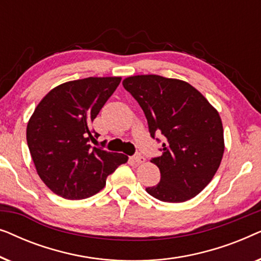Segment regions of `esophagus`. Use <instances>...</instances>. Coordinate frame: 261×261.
Returning a JSON list of instances; mask_svg holds the SVG:
<instances>
[{"mask_svg": "<svg viewBox=\"0 0 261 261\" xmlns=\"http://www.w3.org/2000/svg\"><path fill=\"white\" fill-rule=\"evenodd\" d=\"M133 162L135 163V164H138V165H140V164H144L145 162H146V159L144 158V156H142L141 154H137V155H134L133 158Z\"/></svg>", "mask_w": 261, "mask_h": 261, "instance_id": "obj_1", "label": "esophagus"}]
</instances>
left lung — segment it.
<instances>
[{"instance_id": "left-lung-1", "label": "left lung", "mask_w": 261, "mask_h": 261, "mask_svg": "<svg viewBox=\"0 0 261 261\" xmlns=\"http://www.w3.org/2000/svg\"><path fill=\"white\" fill-rule=\"evenodd\" d=\"M124 89L144 110L151 137L163 134V154L151 163L160 181L146 191L163 202L180 203L197 196L219 170L224 152L220 114L188 82L158 74L124 78Z\"/></svg>"}]
</instances>
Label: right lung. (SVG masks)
I'll return each instance as SVG.
<instances>
[{"mask_svg":"<svg viewBox=\"0 0 261 261\" xmlns=\"http://www.w3.org/2000/svg\"><path fill=\"white\" fill-rule=\"evenodd\" d=\"M121 77H88L53 88L27 123V144L35 170L52 192L66 199L94 196L128 156L91 147L98 134L91 123Z\"/></svg>","mask_w":261,"mask_h":261,"instance_id":"right-lung-1","label":"right lung"}]
</instances>
